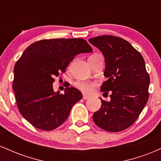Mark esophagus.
I'll use <instances>...</instances> for the list:
<instances>
[{"mask_svg":"<svg viewBox=\"0 0 161 161\" xmlns=\"http://www.w3.org/2000/svg\"><path fill=\"white\" fill-rule=\"evenodd\" d=\"M82 98H83V100H87L88 98H89V97H88V96L86 95H83Z\"/></svg>","mask_w":161,"mask_h":161,"instance_id":"obj_1","label":"esophagus"}]
</instances>
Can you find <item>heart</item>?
<instances>
[{
  "label": "heart",
  "mask_w": 161,
  "mask_h": 161,
  "mask_svg": "<svg viewBox=\"0 0 161 161\" xmlns=\"http://www.w3.org/2000/svg\"><path fill=\"white\" fill-rule=\"evenodd\" d=\"M97 86L98 82L97 81H78L75 83L76 88L86 94L92 93L94 88Z\"/></svg>",
  "instance_id": "heart-1"
}]
</instances>
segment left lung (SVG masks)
<instances>
[{
  "instance_id": "obj_1",
  "label": "left lung",
  "mask_w": 161,
  "mask_h": 161,
  "mask_svg": "<svg viewBox=\"0 0 161 161\" xmlns=\"http://www.w3.org/2000/svg\"><path fill=\"white\" fill-rule=\"evenodd\" d=\"M88 42L105 58L104 94L110 92V101L101 99V108L94 113L93 120L108 132H120L136 122L149 97L150 77L143 57L130 43L114 36H101Z\"/></svg>"
}]
</instances>
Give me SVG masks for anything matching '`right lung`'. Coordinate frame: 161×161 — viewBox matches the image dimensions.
I'll list each match as a JSON object with an SVG mask.
<instances>
[{"instance_id": "obj_1", "label": "right lung", "mask_w": 161, "mask_h": 161, "mask_svg": "<svg viewBox=\"0 0 161 161\" xmlns=\"http://www.w3.org/2000/svg\"><path fill=\"white\" fill-rule=\"evenodd\" d=\"M92 51L82 38H53L29 45L14 66L13 89L20 114L33 126L51 131L64 123L82 95L74 87L55 92V76L65 73L75 56Z\"/></svg>"}]
</instances>
